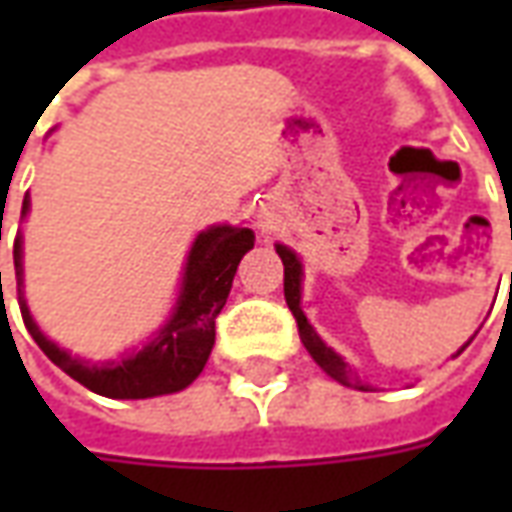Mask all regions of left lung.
<instances>
[{
  "instance_id": "obj_1",
  "label": "left lung",
  "mask_w": 512,
  "mask_h": 512,
  "mask_svg": "<svg viewBox=\"0 0 512 512\" xmlns=\"http://www.w3.org/2000/svg\"><path fill=\"white\" fill-rule=\"evenodd\" d=\"M277 255L282 257V266H285V301H288L290 312H293V318H296V323H299V337H301V343H304V348L310 351V356L318 362V365H321V370L326 373V376H332L334 381H340V384L345 386H354V389H367L362 381L351 378L348 365H345L343 359L334 354L332 348H329V345L323 343L321 337L315 334V329H312L310 321H307V315L301 312V260L296 257V252H290L288 246L277 244ZM469 343H472V340H469ZM466 345H463V348H466ZM461 351H458V354H461Z\"/></svg>"
}]
</instances>
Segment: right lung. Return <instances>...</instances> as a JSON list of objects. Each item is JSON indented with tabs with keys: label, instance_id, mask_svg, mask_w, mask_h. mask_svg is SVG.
Here are the masks:
<instances>
[{
	"label": "right lung",
	"instance_id": "add662e5",
	"mask_svg": "<svg viewBox=\"0 0 512 512\" xmlns=\"http://www.w3.org/2000/svg\"><path fill=\"white\" fill-rule=\"evenodd\" d=\"M27 211L29 194L21 205V216H27ZM252 246H255V233L249 227L219 224L211 230H202L191 244L189 260L183 268L178 304H175L172 318L164 323V329L142 351L126 356L120 362L90 365V362H82L68 351H62L60 345L51 343L49 337L38 329V323L32 321L27 299H24L21 235H16L13 263H16L21 318H24V326L32 334V340L40 345V351L49 356L62 373H68L73 381L87 386L95 395L117 397V400L172 395V392L186 389L194 378L200 376L202 367L208 362L213 340H216V315L222 312L224 301L230 296L241 257Z\"/></svg>",
	"mask_w": 512,
	"mask_h": 512
}]
</instances>
